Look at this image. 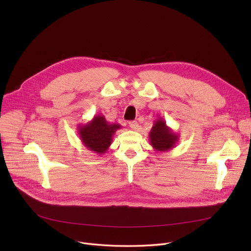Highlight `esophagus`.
<instances>
[{"label":"esophagus","mask_w":251,"mask_h":251,"mask_svg":"<svg viewBox=\"0 0 251 251\" xmlns=\"http://www.w3.org/2000/svg\"><path fill=\"white\" fill-rule=\"evenodd\" d=\"M129 127L131 129H133V130H137L139 126H138V123L136 121H131V122H129Z\"/></svg>","instance_id":"obj_1"}]
</instances>
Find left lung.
I'll use <instances>...</instances> for the list:
<instances>
[{
	"mask_svg": "<svg viewBox=\"0 0 251 251\" xmlns=\"http://www.w3.org/2000/svg\"><path fill=\"white\" fill-rule=\"evenodd\" d=\"M150 142L156 152H168L176 147L179 134L170 128L162 117L153 121L152 128L149 134Z\"/></svg>",
	"mask_w": 251,
	"mask_h": 251,
	"instance_id": "left-lung-1",
	"label": "left lung"
}]
</instances>
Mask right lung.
Masks as SVG:
<instances>
[{
	"instance_id": "1",
	"label": "right lung",
	"mask_w": 251,
	"mask_h": 251,
	"mask_svg": "<svg viewBox=\"0 0 251 251\" xmlns=\"http://www.w3.org/2000/svg\"><path fill=\"white\" fill-rule=\"evenodd\" d=\"M120 124L109 123L103 115H96L86 124H79L78 135L84 147L97 154L102 155L110 148L113 136Z\"/></svg>"
}]
</instances>
